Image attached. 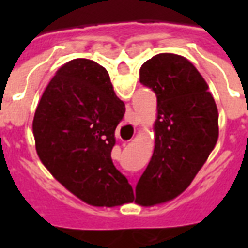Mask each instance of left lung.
I'll return each instance as SVG.
<instances>
[{"label": "left lung", "mask_w": 248, "mask_h": 248, "mask_svg": "<svg viewBox=\"0 0 248 248\" xmlns=\"http://www.w3.org/2000/svg\"><path fill=\"white\" fill-rule=\"evenodd\" d=\"M156 94L155 146L135 187V203L154 206L181 195L218 140V108L207 82L185 57L161 53L140 66Z\"/></svg>", "instance_id": "left-lung-1"}]
</instances>
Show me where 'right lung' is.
I'll return each instance as SVG.
<instances>
[{
	"label": "right lung",
	"instance_id": "add662e5",
	"mask_svg": "<svg viewBox=\"0 0 248 248\" xmlns=\"http://www.w3.org/2000/svg\"><path fill=\"white\" fill-rule=\"evenodd\" d=\"M124 114L108 70L86 58L62 65L38 102L33 119L37 154L51 175L87 204L133 202V187L111 159Z\"/></svg>",
	"mask_w": 248,
	"mask_h": 248
}]
</instances>
